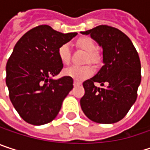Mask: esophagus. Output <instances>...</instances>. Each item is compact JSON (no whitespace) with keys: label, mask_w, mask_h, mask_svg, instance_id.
Instances as JSON below:
<instances>
[{"label":"esophagus","mask_w":150,"mask_h":150,"mask_svg":"<svg viewBox=\"0 0 150 150\" xmlns=\"http://www.w3.org/2000/svg\"><path fill=\"white\" fill-rule=\"evenodd\" d=\"M80 84H81V83H80L79 81H74V86H75V87H76V86H79Z\"/></svg>","instance_id":"34e87169"}]
</instances>
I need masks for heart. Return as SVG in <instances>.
Wrapping results in <instances>:
<instances>
[{
    "instance_id": "obj_1",
    "label": "heart",
    "mask_w": 150,
    "mask_h": 150,
    "mask_svg": "<svg viewBox=\"0 0 150 150\" xmlns=\"http://www.w3.org/2000/svg\"><path fill=\"white\" fill-rule=\"evenodd\" d=\"M76 45L84 51L87 52V55L85 58L86 62H92L96 63L98 62V55L96 53V42L91 39L90 37H81L76 41ZM58 57L62 63L67 65L70 62V47L69 45L65 43L59 47L58 51ZM95 69L90 65H85V66H72L69 68L65 69L64 75L71 77L77 81H82L85 80L94 74Z\"/></svg>"
}]
</instances>
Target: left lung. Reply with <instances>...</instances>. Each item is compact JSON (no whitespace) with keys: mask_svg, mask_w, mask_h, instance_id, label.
Returning a JSON list of instances; mask_svg holds the SVG:
<instances>
[{"mask_svg":"<svg viewBox=\"0 0 150 150\" xmlns=\"http://www.w3.org/2000/svg\"><path fill=\"white\" fill-rule=\"evenodd\" d=\"M103 47V66L83 82L85 94L80 103L83 113L97 123L122 120L137 97L141 83V62L130 39L121 30L100 25L85 32ZM99 82L103 87L94 86Z\"/></svg>","mask_w":150,"mask_h":150,"instance_id":"left-lung-1","label":"left lung"}]
</instances>
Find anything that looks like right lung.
Returning a JSON list of instances; mask_svg holds the SVG:
<instances>
[{
	"instance_id": "right-lung-1",
	"label": "right lung",
	"mask_w": 150,
	"mask_h": 150,
	"mask_svg": "<svg viewBox=\"0 0 150 150\" xmlns=\"http://www.w3.org/2000/svg\"><path fill=\"white\" fill-rule=\"evenodd\" d=\"M76 35L41 25L28 31L15 44L6 65V84L12 104L28 123L43 125L52 122L72 90L71 77H52L63 68L57 54L59 47Z\"/></svg>"
}]
</instances>
